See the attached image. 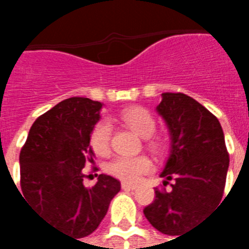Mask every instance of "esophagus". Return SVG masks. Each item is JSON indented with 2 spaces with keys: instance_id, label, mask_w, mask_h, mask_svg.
I'll list each match as a JSON object with an SVG mask.
<instances>
[{
  "instance_id": "obj_1",
  "label": "esophagus",
  "mask_w": 249,
  "mask_h": 249,
  "mask_svg": "<svg viewBox=\"0 0 249 249\" xmlns=\"http://www.w3.org/2000/svg\"><path fill=\"white\" fill-rule=\"evenodd\" d=\"M121 188L123 189H125V191H132V189H136L137 188V185L136 184H130V183H121Z\"/></svg>"
}]
</instances>
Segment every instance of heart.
Wrapping results in <instances>:
<instances>
[{
    "mask_svg": "<svg viewBox=\"0 0 249 249\" xmlns=\"http://www.w3.org/2000/svg\"><path fill=\"white\" fill-rule=\"evenodd\" d=\"M120 121L141 137H151L156 130V121L148 109L142 107H129L119 113ZM110 125L107 121H98L90 132V146L97 155H107L110 144ZM149 146L160 149V141L149 140ZM152 169V161L146 156H119L108 165V171L124 181H136Z\"/></svg>",
    "mask_w": 249,
    "mask_h": 249,
    "instance_id": "1",
    "label": "heart"
}]
</instances>
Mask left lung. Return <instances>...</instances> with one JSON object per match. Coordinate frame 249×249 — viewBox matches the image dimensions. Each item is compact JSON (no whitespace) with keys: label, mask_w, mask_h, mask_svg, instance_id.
<instances>
[{"label":"left lung","mask_w":249,"mask_h":249,"mask_svg":"<svg viewBox=\"0 0 249 249\" xmlns=\"http://www.w3.org/2000/svg\"><path fill=\"white\" fill-rule=\"evenodd\" d=\"M157 112L171 133V153L161 178L172 189H155L144 208L146 220L164 235L183 236L219 205L224 193L230 155L219 120L184 93H162ZM178 239V237H176Z\"/></svg>","instance_id":"left-lung-1"}]
</instances>
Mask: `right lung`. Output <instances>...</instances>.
Listing matches in <instances>:
<instances>
[{
    "instance_id": "obj_1",
    "label": "right lung",
    "mask_w": 249,
    "mask_h": 249,
    "mask_svg": "<svg viewBox=\"0 0 249 249\" xmlns=\"http://www.w3.org/2000/svg\"><path fill=\"white\" fill-rule=\"evenodd\" d=\"M101 108L90 98H66L36 120L19 153L25 200L52 227L76 239L97 230L121 188L108 175H100L92 188L84 185V167L93 162L89 137Z\"/></svg>"
}]
</instances>
